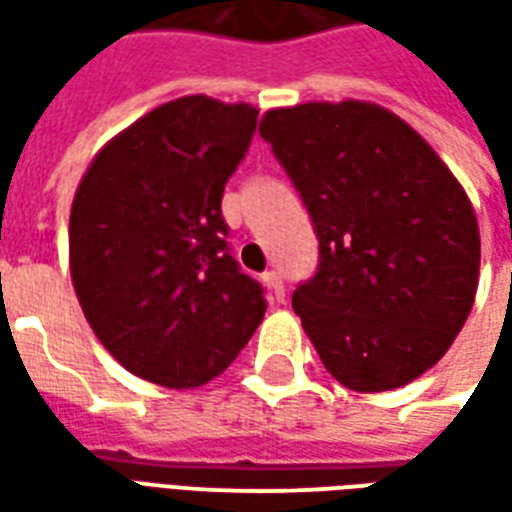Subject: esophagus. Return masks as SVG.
Returning <instances> with one entry per match:
<instances>
[{
    "mask_svg": "<svg viewBox=\"0 0 512 512\" xmlns=\"http://www.w3.org/2000/svg\"><path fill=\"white\" fill-rule=\"evenodd\" d=\"M263 282H266L271 301H274V304H282V301H285V285H282V277H279L277 271H266V274H263Z\"/></svg>",
    "mask_w": 512,
    "mask_h": 512,
    "instance_id": "obj_1",
    "label": "esophagus"
}]
</instances>
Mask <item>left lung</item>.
Segmentation results:
<instances>
[{
  "label": "left lung",
  "instance_id": "obj_1",
  "mask_svg": "<svg viewBox=\"0 0 512 512\" xmlns=\"http://www.w3.org/2000/svg\"><path fill=\"white\" fill-rule=\"evenodd\" d=\"M260 134L318 233V274L293 310L354 392L411 384L447 354L480 282V227L450 167L370 101L268 109Z\"/></svg>",
  "mask_w": 512,
  "mask_h": 512
}]
</instances>
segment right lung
<instances>
[{"mask_svg":"<svg viewBox=\"0 0 512 512\" xmlns=\"http://www.w3.org/2000/svg\"><path fill=\"white\" fill-rule=\"evenodd\" d=\"M257 126L252 104L183 95L112 136L79 180L68 263L87 323L128 373L197 389L266 315L227 255L224 183Z\"/></svg>","mask_w":512,"mask_h":512,"instance_id":"add662e5","label":"right lung"}]
</instances>
